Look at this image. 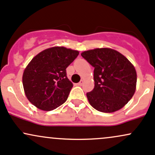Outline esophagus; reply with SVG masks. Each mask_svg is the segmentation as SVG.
<instances>
[{"label":"esophagus","mask_w":155,"mask_h":155,"mask_svg":"<svg viewBox=\"0 0 155 155\" xmlns=\"http://www.w3.org/2000/svg\"><path fill=\"white\" fill-rule=\"evenodd\" d=\"M83 83H84V80H82V79H81V81H79V83H78V85H79V86H81V85H82V84H83Z\"/></svg>","instance_id":"esophagus-1"}]
</instances>
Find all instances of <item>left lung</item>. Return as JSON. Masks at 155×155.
<instances>
[{"label":"left lung","mask_w":155,"mask_h":155,"mask_svg":"<svg viewBox=\"0 0 155 155\" xmlns=\"http://www.w3.org/2000/svg\"><path fill=\"white\" fill-rule=\"evenodd\" d=\"M94 69L95 87L87 93L95 109L111 113L124 107L136 90L135 67L127 58L111 48H96L81 52Z\"/></svg>","instance_id":"8db88e82"}]
</instances>
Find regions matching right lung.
<instances>
[{
  "instance_id": "obj_1",
  "label": "right lung",
  "mask_w": 155,
  "mask_h": 155,
  "mask_svg": "<svg viewBox=\"0 0 155 155\" xmlns=\"http://www.w3.org/2000/svg\"><path fill=\"white\" fill-rule=\"evenodd\" d=\"M79 54L77 50L53 47L35 55L22 75L28 101L43 111H51L64 104L73 87L65 69Z\"/></svg>"
}]
</instances>
